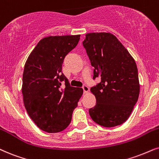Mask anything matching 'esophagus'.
<instances>
[{"instance_id":"obj_1","label":"esophagus","mask_w":159,"mask_h":159,"mask_svg":"<svg viewBox=\"0 0 159 159\" xmlns=\"http://www.w3.org/2000/svg\"><path fill=\"white\" fill-rule=\"evenodd\" d=\"M82 89H83L84 93H86L88 92V90H89V88H88L87 85H85V84H84V85L82 86Z\"/></svg>"}]
</instances>
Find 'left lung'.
<instances>
[{
  "mask_svg": "<svg viewBox=\"0 0 159 159\" xmlns=\"http://www.w3.org/2000/svg\"><path fill=\"white\" fill-rule=\"evenodd\" d=\"M96 85L90 88L96 105L89 109L92 120L104 127L121 125L129 118L139 94L138 70L134 60L114 35L91 33L82 42Z\"/></svg>",
  "mask_w": 159,
  "mask_h": 159,
  "instance_id": "1",
  "label": "left lung"
}]
</instances>
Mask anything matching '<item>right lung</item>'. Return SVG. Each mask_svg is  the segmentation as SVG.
Listing matches in <instances>:
<instances>
[{"instance_id":"add662e5","label":"right lung","mask_w":159,"mask_h":159,"mask_svg":"<svg viewBox=\"0 0 159 159\" xmlns=\"http://www.w3.org/2000/svg\"><path fill=\"white\" fill-rule=\"evenodd\" d=\"M80 39V35L42 39L25 65L22 88L25 107L37 126L46 132L66 129L83 93L82 88L70 85L62 72L65 57Z\"/></svg>"}]
</instances>
